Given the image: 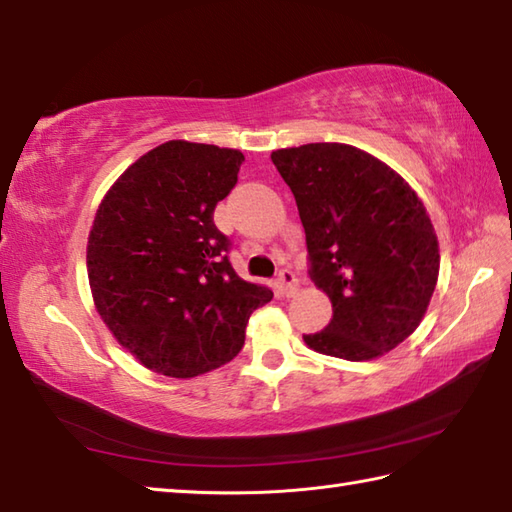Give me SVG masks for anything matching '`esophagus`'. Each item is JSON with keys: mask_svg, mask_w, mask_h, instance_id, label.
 <instances>
[{"mask_svg": "<svg viewBox=\"0 0 512 512\" xmlns=\"http://www.w3.org/2000/svg\"><path fill=\"white\" fill-rule=\"evenodd\" d=\"M278 285H280V291H283L285 296H294L296 289H298V278L291 269H280L278 274Z\"/></svg>", "mask_w": 512, "mask_h": 512, "instance_id": "esophagus-1", "label": "esophagus"}]
</instances>
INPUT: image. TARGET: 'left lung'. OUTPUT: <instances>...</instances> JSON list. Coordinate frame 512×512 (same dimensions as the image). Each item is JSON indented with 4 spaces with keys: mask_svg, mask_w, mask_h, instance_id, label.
I'll return each instance as SVG.
<instances>
[{
    "mask_svg": "<svg viewBox=\"0 0 512 512\" xmlns=\"http://www.w3.org/2000/svg\"><path fill=\"white\" fill-rule=\"evenodd\" d=\"M294 192L309 276L331 300L329 325L302 336L325 356L362 362L398 347L420 325L440 274L426 207L398 172L347 143L271 152Z\"/></svg>",
    "mask_w": 512,
    "mask_h": 512,
    "instance_id": "left-lung-1",
    "label": "left lung"
}]
</instances>
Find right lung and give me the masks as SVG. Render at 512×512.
Listing matches in <instances>:
<instances>
[{"instance_id":"right-lung-1","label":"right lung","mask_w":512,"mask_h":512,"mask_svg":"<svg viewBox=\"0 0 512 512\" xmlns=\"http://www.w3.org/2000/svg\"><path fill=\"white\" fill-rule=\"evenodd\" d=\"M243 152L168 141L103 196L88 236V280L101 320L143 367L170 378L218 369L245 344L252 311L274 298L227 260L214 207Z\"/></svg>"}]
</instances>
